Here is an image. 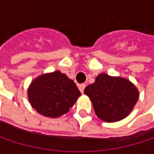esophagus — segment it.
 Returning a JSON list of instances; mask_svg holds the SVG:
<instances>
[{
  "label": "esophagus",
  "mask_w": 154,
  "mask_h": 154,
  "mask_svg": "<svg viewBox=\"0 0 154 154\" xmlns=\"http://www.w3.org/2000/svg\"><path fill=\"white\" fill-rule=\"evenodd\" d=\"M85 88V84H80V85H78V89L80 90V92H81L82 94L84 93Z\"/></svg>",
  "instance_id": "obj_1"
}]
</instances>
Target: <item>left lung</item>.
Returning a JSON list of instances; mask_svg holds the SVG:
<instances>
[{"label":"left lung","mask_w":154,"mask_h":154,"mask_svg":"<svg viewBox=\"0 0 154 154\" xmlns=\"http://www.w3.org/2000/svg\"><path fill=\"white\" fill-rule=\"evenodd\" d=\"M88 95L97 117L105 122L119 121L127 117L138 100L136 86L122 77L100 74L84 91Z\"/></svg>","instance_id":"left-lung-1"}]
</instances>
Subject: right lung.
<instances>
[{"label": "right lung", "mask_w": 154, "mask_h": 154, "mask_svg": "<svg viewBox=\"0 0 154 154\" xmlns=\"http://www.w3.org/2000/svg\"><path fill=\"white\" fill-rule=\"evenodd\" d=\"M81 95L73 80L60 71L37 77L28 89L29 102L38 113L57 118L69 110Z\"/></svg>", "instance_id": "right-lung-1"}]
</instances>
